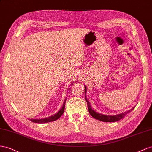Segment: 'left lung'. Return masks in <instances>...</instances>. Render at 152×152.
Returning <instances> with one entry per match:
<instances>
[{
  "label": "left lung",
  "mask_w": 152,
  "mask_h": 152,
  "mask_svg": "<svg viewBox=\"0 0 152 152\" xmlns=\"http://www.w3.org/2000/svg\"><path fill=\"white\" fill-rule=\"evenodd\" d=\"M86 86L85 85V100L87 102V106H88V110L90 113V115L92 117H94V118L99 120L100 121H102V122H117V121L120 120V119L123 118L125 116V115H127L129 111H131L134 108H132V110L125 111L124 113H120L116 115H102L99 113H97L94 110H92V106L90 105V103L89 101L88 100V99H86Z\"/></svg>",
  "instance_id": "left-lung-1"
}]
</instances>
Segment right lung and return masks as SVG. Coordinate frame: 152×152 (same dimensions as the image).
<instances>
[{"instance_id":"add662e5","label":"right lung","mask_w":152,"mask_h":152,"mask_svg":"<svg viewBox=\"0 0 152 152\" xmlns=\"http://www.w3.org/2000/svg\"><path fill=\"white\" fill-rule=\"evenodd\" d=\"M73 84V83H71V85ZM70 88H69V90ZM67 98V97H66ZM66 98L65 99L64 102L63 103V105L62 106V108L60 109L58 113H57L54 114L53 115H52L51 116L48 117V118H41V119H30V120L32 122L34 123H38V124H45V123H48V122H53V121H55L57 120V119H58L60 116L62 115V114L64 113V109H65V105H66Z\"/></svg>"}]
</instances>
